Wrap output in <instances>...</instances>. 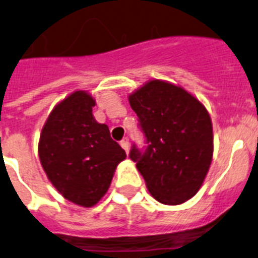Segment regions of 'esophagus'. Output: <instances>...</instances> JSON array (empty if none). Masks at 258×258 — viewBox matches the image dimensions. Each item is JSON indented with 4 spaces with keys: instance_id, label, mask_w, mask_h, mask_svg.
<instances>
[{
    "instance_id": "34e87169",
    "label": "esophagus",
    "mask_w": 258,
    "mask_h": 258,
    "mask_svg": "<svg viewBox=\"0 0 258 258\" xmlns=\"http://www.w3.org/2000/svg\"><path fill=\"white\" fill-rule=\"evenodd\" d=\"M120 145H121V147H122V149H124L125 151H129V146H131V142H129V138L127 137H124L122 138V141H121L120 142Z\"/></svg>"
}]
</instances>
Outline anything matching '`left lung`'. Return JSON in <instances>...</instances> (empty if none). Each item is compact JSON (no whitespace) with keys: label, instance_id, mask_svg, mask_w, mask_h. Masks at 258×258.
<instances>
[{"label":"left lung","instance_id":"8db88e82","mask_svg":"<svg viewBox=\"0 0 258 258\" xmlns=\"http://www.w3.org/2000/svg\"><path fill=\"white\" fill-rule=\"evenodd\" d=\"M146 137L145 153L133 145L131 159L150 195L180 205L200 190L213 160V125L208 109L181 86L153 79L129 95Z\"/></svg>","mask_w":258,"mask_h":258}]
</instances>
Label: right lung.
<instances>
[{"label": "right lung", "mask_w": 258, "mask_h": 258, "mask_svg": "<svg viewBox=\"0 0 258 258\" xmlns=\"http://www.w3.org/2000/svg\"><path fill=\"white\" fill-rule=\"evenodd\" d=\"M94 105L89 92L74 91L52 109L39 140V158L52 185L83 208L102 200L126 158L107 125L94 118Z\"/></svg>", "instance_id": "1"}]
</instances>
